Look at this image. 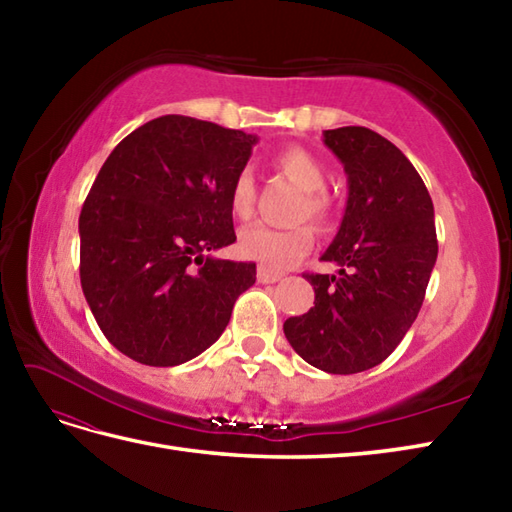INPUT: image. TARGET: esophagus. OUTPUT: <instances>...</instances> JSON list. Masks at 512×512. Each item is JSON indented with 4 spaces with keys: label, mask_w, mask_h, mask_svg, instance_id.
I'll return each instance as SVG.
<instances>
[{
    "label": "esophagus",
    "mask_w": 512,
    "mask_h": 512,
    "mask_svg": "<svg viewBox=\"0 0 512 512\" xmlns=\"http://www.w3.org/2000/svg\"><path fill=\"white\" fill-rule=\"evenodd\" d=\"M281 277H284V275L275 273V270H268L264 266L257 268V281H259V284H275V281H279Z\"/></svg>",
    "instance_id": "esophagus-1"
}]
</instances>
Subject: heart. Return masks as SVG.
Listing matches in <instances>:
<instances>
[{
    "label": "heart",
    "instance_id": "heart-1",
    "mask_svg": "<svg viewBox=\"0 0 512 512\" xmlns=\"http://www.w3.org/2000/svg\"><path fill=\"white\" fill-rule=\"evenodd\" d=\"M275 167L284 171L290 180H295L303 193V202L297 209V220L310 217L314 222H328L330 200L323 193L328 184V171L314 158L308 149L288 147L275 158ZM228 204L237 220H250L255 213V180L253 173L242 169L235 176L228 193ZM314 244L312 226L301 222L290 228H270L264 224H255L244 228L237 237L239 255L259 262L268 270H284L297 264L301 257L310 253Z\"/></svg>",
    "mask_w": 512,
    "mask_h": 512
}]
</instances>
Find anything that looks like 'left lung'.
<instances>
[{"instance_id": "left-lung-1", "label": "left lung", "mask_w": 512, "mask_h": 512, "mask_svg": "<svg viewBox=\"0 0 512 512\" xmlns=\"http://www.w3.org/2000/svg\"><path fill=\"white\" fill-rule=\"evenodd\" d=\"M343 162L347 204L339 233L321 255L339 275H303L314 308L284 323L295 352L328 374H358L396 350L416 321L438 257L433 202L418 171L367 127L325 129Z\"/></svg>"}]
</instances>
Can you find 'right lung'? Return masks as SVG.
Instances as JSON below:
<instances>
[{"label":"right lung","instance_id":"1","mask_svg":"<svg viewBox=\"0 0 512 512\" xmlns=\"http://www.w3.org/2000/svg\"><path fill=\"white\" fill-rule=\"evenodd\" d=\"M255 143L167 114L105 160L79 217L81 288L118 352L173 367L220 339L255 264L209 253L235 242L228 193Z\"/></svg>","mask_w":512,"mask_h":512}]
</instances>
